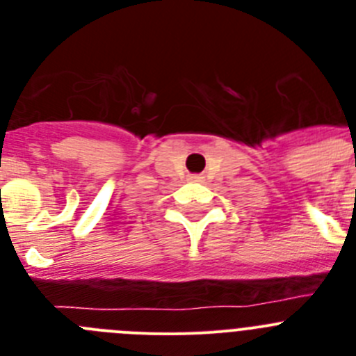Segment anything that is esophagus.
Here are the masks:
<instances>
[{"instance_id":"esophagus-1","label":"esophagus","mask_w":356,"mask_h":356,"mask_svg":"<svg viewBox=\"0 0 356 356\" xmlns=\"http://www.w3.org/2000/svg\"><path fill=\"white\" fill-rule=\"evenodd\" d=\"M191 178H193V180H201V176H191Z\"/></svg>"}]
</instances>
